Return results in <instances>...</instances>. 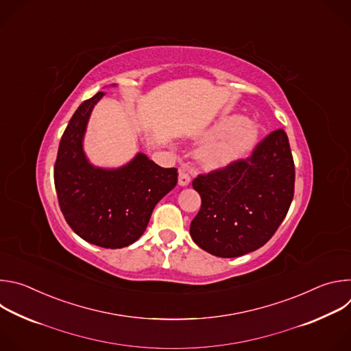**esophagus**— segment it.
I'll list each match as a JSON object with an SVG mask.
<instances>
[{
	"label": "esophagus",
	"mask_w": 351,
	"mask_h": 351,
	"mask_svg": "<svg viewBox=\"0 0 351 351\" xmlns=\"http://www.w3.org/2000/svg\"><path fill=\"white\" fill-rule=\"evenodd\" d=\"M190 183V175L184 169L179 171V184L180 186H187Z\"/></svg>",
	"instance_id": "obj_1"
}]
</instances>
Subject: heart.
Segmentation results:
<instances>
[{"label": "heart", "mask_w": 351, "mask_h": 351, "mask_svg": "<svg viewBox=\"0 0 351 351\" xmlns=\"http://www.w3.org/2000/svg\"><path fill=\"white\" fill-rule=\"evenodd\" d=\"M208 138H222L206 144L198 153V158L206 167H226L245 157L256 145L258 129L253 123H245L240 115H232L221 119L207 133Z\"/></svg>", "instance_id": "b5f03b06"}]
</instances>
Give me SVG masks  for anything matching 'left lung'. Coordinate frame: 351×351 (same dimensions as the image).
<instances>
[{"label":"left lung","mask_w":351,"mask_h":351,"mask_svg":"<svg viewBox=\"0 0 351 351\" xmlns=\"http://www.w3.org/2000/svg\"><path fill=\"white\" fill-rule=\"evenodd\" d=\"M202 208L190 236L207 253L233 258L263 247L285 219L294 194V162L283 129L263 138L252 156L198 175Z\"/></svg>","instance_id":"1"}]
</instances>
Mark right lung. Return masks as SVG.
Wrapping results in <instances>:
<instances>
[{"mask_svg":"<svg viewBox=\"0 0 351 351\" xmlns=\"http://www.w3.org/2000/svg\"><path fill=\"white\" fill-rule=\"evenodd\" d=\"M104 93L83 101L71 118L58 147L54 182L60 208L83 240L122 248L145 230L160 199L178 183L176 168H161L138 153L117 169L91 165L83 152L90 114Z\"/></svg>","mask_w":351,"mask_h":351,"instance_id":"add662e5","label":"right lung"}]
</instances>
